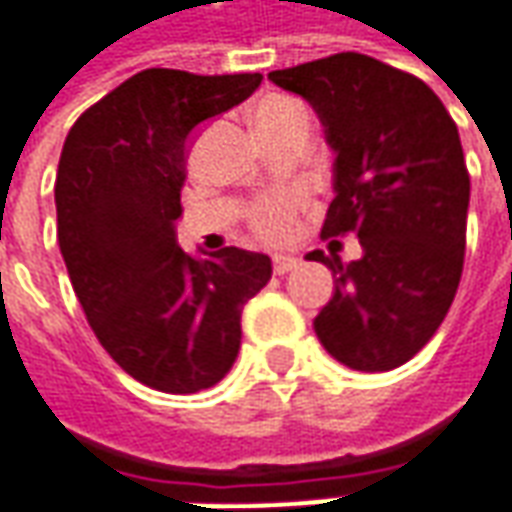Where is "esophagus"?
<instances>
[{
  "instance_id": "obj_1",
  "label": "esophagus",
  "mask_w": 512,
  "mask_h": 512,
  "mask_svg": "<svg viewBox=\"0 0 512 512\" xmlns=\"http://www.w3.org/2000/svg\"><path fill=\"white\" fill-rule=\"evenodd\" d=\"M297 257H291V255H274L272 260V266H274V274H289L291 269H297Z\"/></svg>"
}]
</instances>
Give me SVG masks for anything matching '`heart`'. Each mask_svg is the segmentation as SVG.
Segmentation results:
<instances>
[{
	"label": "heart",
	"mask_w": 512,
	"mask_h": 512,
	"mask_svg": "<svg viewBox=\"0 0 512 512\" xmlns=\"http://www.w3.org/2000/svg\"><path fill=\"white\" fill-rule=\"evenodd\" d=\"M300 104L291 101V98H266L260 107L255 110V124H266V121H274L280 115L297 110ZM300 195L297 192H277V195H269L263 201H257L249 212V223L255 229L257 235L263 240H286L291 238L294 226H297V215H300Z\"/></svg>",
	"instance_id": "heart-1"
}]
</instances>
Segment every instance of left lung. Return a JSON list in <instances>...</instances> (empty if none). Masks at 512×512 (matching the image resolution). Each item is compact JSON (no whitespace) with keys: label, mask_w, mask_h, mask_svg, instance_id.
Masks as SVG:
<instances>
[{"label":"left lung","mask_w":512,"mask_h":512,"mask_svg":"<svg viewBox=\"0 0 512 512\" xmlns=\"http://www.w3.org/2000/svg\"><path fill=\"white\" fill-rule=\"evenodd\" d=\"M309 101L334 150L323 238H360L362 257L311 252L334 274L314 317L320 343L354 371H391L442 326L465 263L470 175L459 130L422 79L362 53L272 70Z\"/></svg>","instance_id":"left-lung-1"}]
</instances>
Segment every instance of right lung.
I'll use <instances>...</instances> for the list:
<instances>
[{
	"mask_svg": "<svg viewBox=\"0 0 512 512\" xmlns=\"http://www.w3.org/2000/svg\"><path fill=\"white\" fill-rule=\"evenodd\" d=\"M260 73L195 76L150 67L79 115L56 172L59 246L98 343L164 394L221 382L240 351V311L272 260L175 243L195 127L260 87Z\"/></svg>",
	"mask_w": 512,
	"mask_h": 512,
	"instance_id": "obj_1",
	"label": "right lung"
}]
</instances>
